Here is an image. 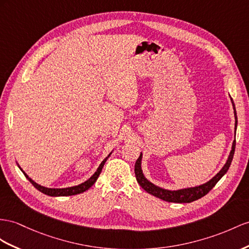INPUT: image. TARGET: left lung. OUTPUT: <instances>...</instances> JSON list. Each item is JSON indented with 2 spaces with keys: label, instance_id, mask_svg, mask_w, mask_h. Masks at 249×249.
Returning <instances> with one entry per match:
<instances>
[{
  "label": "left lung",
  "instance_id": "8db88e82",
  "mask_svg": "<svg viewBox=\"0 0 249 249\" xmlns=\"http://www.w3.org/2000/svg\"><path fill=\"white\" fill-rule=\"evenodd\" d=\"M231 104L233 107V113H234V135H235V130H237V125H238V118H237V111H235V106H234L233 101L231 98ZM234 148H235V136H234V140L232 142L231 150V152H229V156L227 158V161L218 174H216L214 177H213L212 179L207 181L206 183H203V184H200V185L193 186V187L180 188V189H176V190H169V189L162 188L160 186H157L154 183H151L149 180L146 179V177L144 176L143 170H142L143 156L141 152V155H140L139 159L136 162V165H135V174H136L137 181L144 190H146L148 194L155 196L161 200H164L166 202H171V203L194 202L197 199H200V197L204 196L205 195H207L209 191L214 187L215 184L220 181L221 178L227 173V170H228L229 166H231V161H232Z\"/></svg>",
  "mask_w": 249,
  "mask_h": 249
}]
</instances>
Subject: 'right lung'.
Listing matches in <instances>:
<instances>
[{"mask_svg":"<svg viewBox=\"0 0 249 249\" xmlns=\"http://www.w3.org/2000/svg\"><path fill=\"white\" fill-rule=\"evenodd\" d=\"M111 154H112V151L104 159L103 161L101 162V164L99 165L98 169L95 170V173H94L90 178H89L88 180H86L85 182H83V183L79 184V185L71 186V187H66V188H48V187H45V186H42V185H40V184L36 183L33 179H31V178H29V177L26 175V173H25V171L20 167V165H18V162H17V164H18V168H20L22 173L24 174V176L26 177V179H28V181H29L31 184H33V185H34L37 190H40L41 193L45 194V195H47V196H74V195L82 194V193H84V191H86L87 189L90 188V187L93 185V184L95 183V181L98 180V178H99V176H100V174H101V171H102V168H103L105 162L107 161V159L110 157Z\"/></svg>","mask_w":249,"mask_h":249,"instance_id":"1","label":"right lung"}]
</instances>
